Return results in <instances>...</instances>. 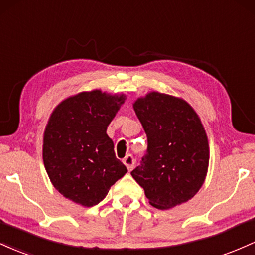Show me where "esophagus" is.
<instances>
[{"instance_id": "obj_1", "label": "esophagus", "mask_w": 255, "mask_h": 255, "mask_svg": "<svg viewBox=\"0 0 255 255\" xmlns=\"http://www.w3.org/2000/svg\"><path fill=\"white\" fill-rule=\"evenodd\" d=\"M123 162H124L125 166H127L128 171L132 170L133 166H135V159H133V156L131 155V154H128V155L123 159Z\"/></svg>"}]
</instances>
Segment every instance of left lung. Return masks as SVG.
Returning <instances> with one entry per match:
<instances>
[{
  "mask_svg": "<svg viewBox=\"0 0 255 255\" xmlns=\"http://www.w3.org/2000/svg\"><path fill=\"white\" fill-rule=\"evenodd\" d=\"M148 147L131 174L160 210L187 202L204 184L210 151L205 128L184 100L149 93L133 104Z\"/></svg>",
  "mask_w": 255,
  "mask_h": 255,
  "instance_id": "1",
  "label": "left lung"
}]
</instances>
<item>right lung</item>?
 I'll list each match as a JSON object with an SVG mask.
<instances>
[{
    "label": "right lung",
    "instance_id": "obj_1",
    "mask_svg": "<svg viewBox=\"0 0 255 255\" xmlns=\"http://www.w3.org/2000/svg\"><path fill=\"white\" fill-rule=\"evenodd\" d=\"M125 96L94 90L68 97L54 110L43 138V161L59 193L87 207L101 202L128 172L106 131Z\"/></svg>",
    "mask_w": 255,
    "mask_h": 255
}]
</instances>
